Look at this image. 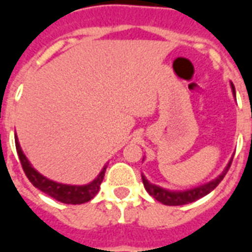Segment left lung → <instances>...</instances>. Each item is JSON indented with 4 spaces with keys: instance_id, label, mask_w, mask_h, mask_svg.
<instances>
[{
    "instance_id": "1",
    "label": "left lung",
    "mask_w": 252,
    "mask_h": 252,
    "mask_svg": "<svg viewBox=\"0 0 252 252\" xmlns=\"http://www.w3.org/2000/svg\"><path fill=\"white\" fill-rule=\"evenodd\" d=\"M231 89H232V93L235 95V86L233 83L231 82ZM232 163V158L229 159V162L225 166V169L222 170V173L219 177H216L215 180H212L211 182H206L204 185L197 186V188H193V189H188V190H169L164 189V188H160V186L155 185V184H151L150 181L142 174V180H143V185L147 190V193L151 197H154L155 200L162 202L164 205H185V204H189V202H194V201L200 200L202 198L204 195L209 194L212 190L215 189L221 180L225 177L227 171L229 170V166Z\"/></svg>"
}]
</instances>
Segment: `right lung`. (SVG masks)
<instances>
[{"label": "right lung", "mask_w": 252, "mask_h": 252, "mask_svg": "<svg viewBox=\"0 0 252 252\" xmlns=\"http://www.w3.org/2000/svg\"><path fill=\"white\" fill-rule=\"evenodd\" d=\"M14 142H16V150L19 154L20 162L23 166L27 178L31 181V184L41 190L43 193H46L52 198H55L57 201H61L63 204H72V205H77V204H83V202H88L93 198L94 195L98 193L99 186L101 182L104 180L105 171H106V166L105 164L104 169L99 171V174L94 178L92 182H89L86 185H67V184H59L55 181L48 180L47 177L41 175L39 171L32 167V164L30 163L28 158L25 157V154L23 153V150L20 147L19 139L17 135L14 136Z\"/></svg>", "instance_id": "right-lung-1"}]
</instances>
